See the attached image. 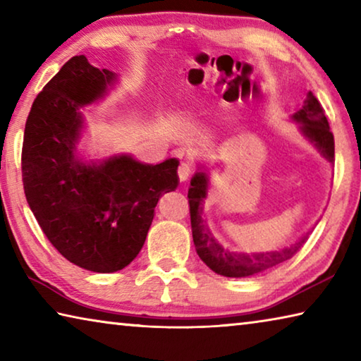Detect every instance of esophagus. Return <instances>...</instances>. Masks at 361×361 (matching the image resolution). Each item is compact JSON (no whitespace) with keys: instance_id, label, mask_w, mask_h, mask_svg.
<instances>
[{"instance_id":"1","label":"esophagus","mask_w":361,"mask_h":361,"mask_svg":"<svg viewBox=\"0 0 361 361\" xmlns=\"http://www.w3.org/2000/svg\"><path fill=\"white\" fill-rule=\"evenodd\" d=\"M191 173H192V167L189 166V164H186V162L180 164V167H178V178H180L181 183H185L189 178V176H191Z\"/></svg>"}]
</instances>
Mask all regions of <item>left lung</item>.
I'll list each match as a JSON object with an SVG mask.
<instances>
[{
  "label": "left lung",
  "mask_w": 361,
  "mask_h": 361,
  "mask_svg": "<svg viewBox=\"0 0 361 361\" xmlns=\"http://www.w3.org/2000/svg\"><path fill=\"white\" fill-rule=\"evenodd\" d=\"M301 126V130L310 142H312L320 152L329 162H334V137L329 130L328 119L325 116V109L322 108L317 97L309 92L305 97L304 106L293 116ZM207 186L209 178L204 172H199L192 176L191 188L188 191L189 200V213H191V228H192V240L195 250H197L199 258L209 266L213 272L224 277H250L256 274L266 272L269 269L282 264L286 259L295 256L301 247L307 240L309 234L299 239L291 247H286L279 252H266V253H234L219 245L210 231L205 228L202 219V204L207 197Z\"/></svg>",
  "instance_id": "1"
}]
</instances>
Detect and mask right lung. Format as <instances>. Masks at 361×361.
I'll return each mask as SVG.
<instances>
[{"label":"right lung","instance_id":"1","mask_svg":"<svg viewBox=\"0 0 361 361\" xmlns=\"http://www.w3.org/2000/svg\"><path fill=\"white\" fill-rule=\"evenodd\" d=\"M114 73L75 56L36 95L25 122L22 181L47 240L73 264L116 272L135 259L164 192L178 185V161L149 166L114 156L100 166L75 157L78 108L106 92Z\"/></svg>","mask_w":361,"mask_h":361}]
</instances>
